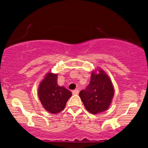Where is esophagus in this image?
Segmentation results:
<instances>
[{"mask_svg": "<svg viewBox=\"0 0 148 148\" xmlns=\"http://www.w3.org/2000/svg\"><path fill=\"white\" fill-rule=\"evenodd\" d=\"M79 92V90L78 89H76V90H74L72 91V94L73 95H78Z\"/></svg>", "mask_w": 148, "mask_h": 148, "instance_id": "obj_1", "label": "esophagus"}]
</instances>
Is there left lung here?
Returning a JSON list of instances; mask_svg holds the SVG:
<instances>
[{
  "label": "left lung",
  "mask_w": 148,
  "mask_h": 148,
  "mask_svg": "<svg viewBox=\"0 0 148 148\" xmlns=\"http://www.w3.org/2000/svg\"><path fill=\"white\" fill-rule=\"evenodd\" d=\"M92 72L90 82L86 90L80 92L79 97L85 108L92 114L106 111L114 95L112 82L104 71L99 69Z\"/></svg>",
  "instance_id": "left-lung-1"
}]
</instances>
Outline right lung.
Segmentation results:
<instances>
[{"label": "right lung", "instance_id": "right-lung-1", "mask_svg": "<svg viewBox=\"0 0 148 148\" xmlns=\"http://www.w3.org/2000/svg\"><path fill=\"white\" fill-rule=\"evenodd\" d=\"M58 74L49 72L40 84L38 96L44 108L50 113H60L64 109L72 92L57 83Z\"/></svg>", "mask_w": 148, "mask_h": 148}]
</instances>
